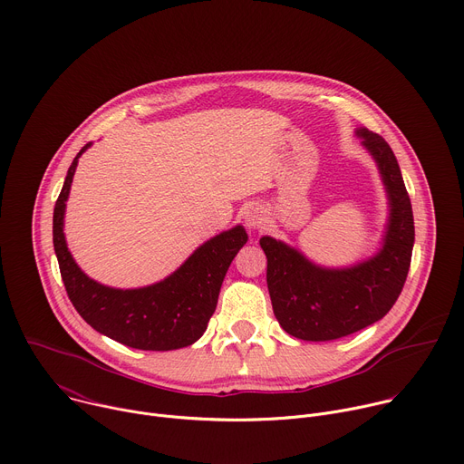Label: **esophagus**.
<instances>
[{"label":"esophagus","mask_w":464,"mask_h":464,"mask_svg":"<svg viewBox=\"0 0 464 464\" xmlns=\"http://www.w3.org/2000/svg\"><path fill=\"white\" fill-rule=\"evenodd\" d=\"M244 222H246V226L249 229H260L264 226V217H262V213L258 209L251 208V209H247L244 213Z\"/></svg>","instance_id":"1"}]
</instances>
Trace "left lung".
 Returning a JSON list of instances; mask_svg holds the SVG:
<instances>
[{
    "mask_svg": "<svg viewBox=\"0 0 464 464\" xmlns=\"http://www.w3.org/2000/svg\"><path fill=\"white\" fill-rule=\"evenodd\" d=\"M356 134L378 163L387 196L389 224L382 249L353 268H319L297 249L262 237L266 283L274 314L294 338L338 340L382 319L399 299L411 264L415 224L401 167L385 140L367 128Z\"/></svg>",
    "mask_w": 464,
    "mask_h": 464,
    "instance_id": "8db88e82",
    "label": "left lung"
}]
</instances>
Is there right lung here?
Here are the masks:
<instances>
[{
	"mask_svg": "<svg viewBox=\"0 0 464 464\" xmlns=\"http://www.w3.org/2000/svg\"><path fill=\"white\" fill-rule=\"evenodd\" d=\"M73 160L53 213V244L70 301L97 333L141 351H174L192 345L215 314L226 272L247 235L242 226L198 247L165 281L138 290H115L90 279L73 260L63 237L65 200L79 158Z\"/></svg>",
	"mask_w": 464,
	"mask_h": 464,
	"instance_id": "obj_1",
	"label": "right lung"
}]
</instances>
